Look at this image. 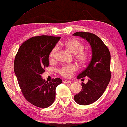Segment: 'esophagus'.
Here are the masks:
<instances>
[{
    "label": "esophagus",
    "instance_id": "esophagus-1",
    "mask_svg": "<svg viewBox=\"0 0 127 127\" xmlns=\"http://www.w3.org/2000/svg\"><path fill=\"white\" fill-rule=\"evenodd\" d=\"M71 82L70 81V80H65L63 81V83L65 84H69Z\"/></svg>",
    "mask_w": 127,
    "mask_h": 127
}]
</instances>
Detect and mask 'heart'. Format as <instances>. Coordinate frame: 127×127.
Wrapping results in <instances>:
<instances>
[{
    "label": "heart",
    "mask_w": 127,
    "mask_h": 127,
    "mask_svg": "<svg viewBox=\"0 0 127 127\" xmlns=\"http://www.w3.org/2000/svg\"><path fill=\"white\" fill-rule=\"evenodd\" d=\"M63 45L71 53L75 54V59L80 64L83 65L88 61V53L83 50L84 45L79 41L75 39H68L66 40ZM57 50L58 47L57 46L52 49L49 54L50 59H53L55 57ZM77 69V66L74 64H70L62 66L59 70V72L63 77H69Z\"/></svg>",
    "instance_id": "b5f03b06"
}]
</instances>
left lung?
Instances as JSON below:
<instances>
[{
	"mask_svg": "<svg viewBox=\"0 0 127 127\" xmlns=\"http://www.w3.org/2000/svg\"><path fill=\"white\" fill-rule=\"evenodd\" d=\"M87 40L92 48V59L85 70L77 79L88 78L86 84L82 83V89L74 96V100L82 105H89L97 100L109 84L110 73V54L101 39L93 33L79 32L73 34Z\"/></svg>",
	"mask_w": 127,
	"mask_h": 127,
	"instance_id": "8db88e82",
	"label": "left lung"
}]
</instances>
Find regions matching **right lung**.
Masks as SVG:
<instances>
[{"label": "right lung", "mask_w": 127, "mask_h": 127, "mask_svg": "<svg viewBox=\"0 0 127 127\" xmlns=\"http://www.w3.org/2000/svg\"><path fill=\"white\" fill-rule=\"evenodd\" d=\"M61 37L50 35L34 36L20 46L15 58L14 69L25 98L39 108L51 105L56 98L57 87L62 80L56 78L45 82L41 75L49 65V56Z\"/></svg>", "instance_id": "obj_1"}]
</instances>
